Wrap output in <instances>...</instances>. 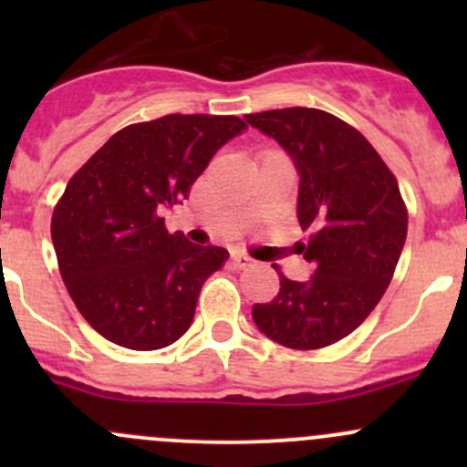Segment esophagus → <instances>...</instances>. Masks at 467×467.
Returning a JSON list of instances; mask_svg holds the SVG:
<instances>
[{"label": "esophagus", "mask_w": 467, "mask_h": 467, "mask_svg": "<svg viewBox=\"0 0 467 467\" xmlns=\"http://www.w3.org/2000/svg\"><path fill=\"white\" fill-rule=\"evenodd\" d=\"M233 264L237 268H248V266H253V264H255V260H253V257H248V255H244V253H233Z\"/></svg>", "instance_id": "esophagus-1"}]
</instances>
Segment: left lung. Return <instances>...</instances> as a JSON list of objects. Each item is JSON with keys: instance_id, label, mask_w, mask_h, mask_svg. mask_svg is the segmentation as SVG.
<instances>
[{"instance_id": "left-lung-1", "label": "left lung", "mask_w": 467, "mask_h": 467, "mask_svg": "<svg viewBox=\"0 0 467 467\" xmlns=\"http://www.w3.org/2000/svg\"><path fill=\"white\" fill-rule=\"evenodd\" d=\"M246 121L298 169V221L309 230L300 253L314 264L307 282L275 266L280 291L253 305V321L294 350L332 346L378 307L398 266L409 223L398 181L355 126L325 110L282 108Z\"/></svg>"}]
</instances>
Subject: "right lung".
<instances>
[{
	"label": "right lung",
	"mask_w": 467,
	"mask_h": 467,
	"mask_svg": "<svg viewBox=\"0 0 467 467\" xmlns=\"http://www.w3.org/2000/svg\"><path fill=\"white\" fill-rule=\"evenodd\" d=\"M246 129L234 115H164L117 130L69 178L51 216L60 275L108 341L160 350L194 321L201 286L228 251L164 228L212 155Z\"/></svg>",
	"instance_id": "1"
}]
</instances>
